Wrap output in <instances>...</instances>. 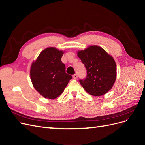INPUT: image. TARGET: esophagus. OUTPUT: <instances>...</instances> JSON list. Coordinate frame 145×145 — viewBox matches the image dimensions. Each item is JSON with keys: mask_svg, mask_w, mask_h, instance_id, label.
I'll use <instances>...</instances> for the list:
<instances>
[{"mask_svg": "<svg viewBox=\"0 0 145 145\" xmlns=\"http://www.w3.org/2000/svg\"><path fill=\"white\" fill-rule=\"evenodd\" d=\"M77 77H78L77 74H74V75H73V78H77Z\"/></svg>", "mask_w": 145, "mask_h": 145, "instance_id": "esophagus-1", "label": "esophagus"}]
</instances>
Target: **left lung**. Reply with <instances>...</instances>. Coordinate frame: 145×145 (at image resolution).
<instances>
[{
	"label": "left lung",
	"mask_w": 145,
	"mask_h": 145,
	"mask_svg": "<svg viewBox=\"0 0 145 145\" xmlns=\"http://www.w3.org/2000/svg\"><path fill=\"white\" fill-rule=\"evenodd\" d=\"M78 57L86 69V77L79 82L85 90L94 96H100L110 90L116 79L114 60L99 46H89L78 52Z\"/></svg>",
	"instance_id": "left-lung-1"
}]
</instances>
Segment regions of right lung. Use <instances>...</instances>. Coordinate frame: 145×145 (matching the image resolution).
I'll return each mask as SVG.
<instances>
[{
    "mask_svg": "<svg viewBox=\"0 0 145 145\" xmlns=\"http://www.w3.org/2000/svg\"><path fill=\"white\" fill-rule=\"evenodd\" d=\"M63 52L48 48L41 52L30 70L33 85L43 97L54 99L63 93L72 76L65 72L61 58Z\"/></svg>",
    "mask_w": 145,
    "mask_h": 145,
    "instance_id": "right-lung-1",
    "label": "right lung"
}]
</instances>
